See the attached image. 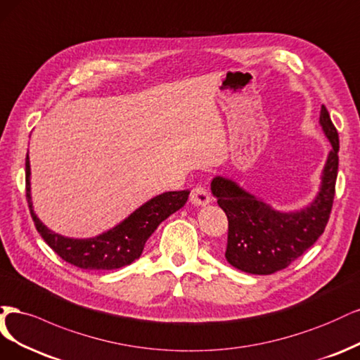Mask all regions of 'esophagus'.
Masks as SVG:
<instances>
[{"instance_id":"1","label":"esophagus","mask_w":360,"mask_h":360,"mask_svg":"<svg viewBox=\"0 0 360 360\" xmlns=\"http://www.w3.org/2000/svg\"><path fill=\"white\" fill-rule=\"evenodd\" d=\"M190 200L195 206H205V205L212 202V195L210 194V191H207L205 187H202V185H197V187H194L191 190Z\"/></svg>"}]
</instances>
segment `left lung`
<instances>
[{
  "label": "left lung",
  "instance_id": "obj_1",
  "mask_svg": "<svg viewBox=\"0 0 360 360\" xmlns=\"http://www.w3.org/2000/svg\"><path fill=\"white\" fill-rule=\"evenodd\" d=\"M320 124L332 149L323 169L320 191L305 210L280 212L233 181L221 176L212 179V194L229 219L226 259L236 269L254 275L283 271L323 235L335 197L340 137L324 106Z\"/></svg>",
  "mask_w": 360,
  "mask_h": 360
}]
</instances>
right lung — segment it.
<instances>
[{"instance_id":"right-lung-1","label":"right lung","mask_w":360,"mask_h":360,"mask_svg":"<svg viewBox=\"0 0 360 360\" xmlns=\"http://www.w3.org/2000/svg\"><path fill=\"white\" fill-rule=\"evenodd\" d=\"M27 200L40 236L67 263L80 269L112 271L122 268L141 257L148 238L165 219L176 212L188 199V190L167 191L150 199L117 227L96 238L73 239L51 231L32 211L30 194V158L25 160Z\"/></svg>"}]
</instances>
